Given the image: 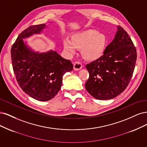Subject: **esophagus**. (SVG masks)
<instances>
[{
    "instance_id": "1",
    "label": "esophagus",
    "mask_w": 147,
    "mask_h": 147,
    "mask_svg": "<svg viewBox=\"0 0 147 147\" xmlns=\"http://www.w3.org/2000/svg\"><path fill=\"white\" fill-rule=\"evenodd\" d=\"M82 68V63L79 62V61H76V62L74 63V69L75 70H79Z\"/></svg>"
}]
</instances>
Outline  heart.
<instances>
[{
  "instance_id": "1",
  "label": "heart",
  "mask_w": 147,
  "mask_h": 147,
  "mask_svg": "<svg viewBox=\"0 0 147 147\" xmlns=\"http://www.w3.org/2000/svg\"><path fill=\"white\" fill-rule=\"evenodd\" d=\"M63 48L70 54L80 49L81 54L88 60H94L102 55L106 45V37L96 30L88 29L71 35V40L65 39Z\"/></svg>"
}]
</instances>
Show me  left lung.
<instances>
[{
  "label": "left lung",
  "mask_w": 147,
  "mask_h": 147,
  "mask_svg": "<svg viewBox=\"0 0 147 147\" xmlns=\"http://www.w3.org/2000/svg\"><path fill=\"white\" fill-rule=\"evenodd\" d=\"M103 55L86 65L89 78L87 91L99 100L111 99L123 92L133 74L137 59L136 47L120 26Z\"/></svg>",
  "instance_id": "left-lung-1"
}]
</instances>
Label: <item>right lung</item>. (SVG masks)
I'll return each instance as SVG.
<instances>
[{
    "label": "right lung",
    "mask_w": 147,
    "mask_h": 147,
    "mask_svg": "<svg viewBox=\"0 0 147 147\" xmlns=\"http://www.w3.org/2000/svg\"><path fill=\"white\" fill-rule=\"evenodd\" d=\"M45 24L31 26L22 31L11 49L13 71L18 84L30 96L41 101H49L59 92L63 76L73 70L71 61L50 51L35 53L28 48L23 38L39 34Z\"/></svg>",
    "instance_id": "right-lung-1"
}]
</instances>
